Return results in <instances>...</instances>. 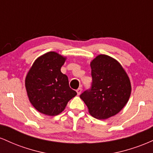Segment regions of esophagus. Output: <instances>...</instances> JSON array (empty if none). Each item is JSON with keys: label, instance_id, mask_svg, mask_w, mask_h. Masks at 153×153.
Masks as SVG:
<instances>
[{"label": "esophagus", "instance_id": "34e87169", "mask_svg": "<svg viewBox=\"0 0 153 153\" xmlns=\"http://www.w3.org/2000/svg\"><path fill=\"white\" fill-rule=\"evenodd\" d=\"M76 91H77V94H78V95L79 96V95L81 94V92H82V88H79L77 89Z\"/></svg>", "mask_w": 153, "mask_h": 153}]
</instances>
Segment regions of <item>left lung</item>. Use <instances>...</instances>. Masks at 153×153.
<instances>
[{"label": "left lung", "instance_id": "8db88e82", "mask_svg": "<svg viewBox=\"0 0 153 153\" xmlns=\"http://www.w3.org/2000/svg\"><path fill=\"white\" fill-rule=\"evenodd\" d=\"M92 84L80 97L88 112L98 119H106L118 114L127 104L131 87L121 64L106 54H99L91 62Z\"/></svg>", "mask_w": 153, "mask_h": 153}]
</instances>
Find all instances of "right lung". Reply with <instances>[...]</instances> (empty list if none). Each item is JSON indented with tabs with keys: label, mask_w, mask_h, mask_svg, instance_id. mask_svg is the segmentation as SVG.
Wrapping results in <instances>:
<instances>
[{
	"label": "right lung",
	"mask_w": 153,
	"mask_h": 153,
	"mask_svg": "<svg viewBox=\"0 0 153 153\" xmlns=\"http://www.w3.org/2000/svg\"><path fill=\"white\" fill-rule=\"evenodd\" d=\"M66 57L49 52L34 61L25 79L28 97L40 113L56 116L77 95L69 86L68 78L61 72Z\"/></svg>",
	"instance_id": "right-lung-1"
}]
</instances>
